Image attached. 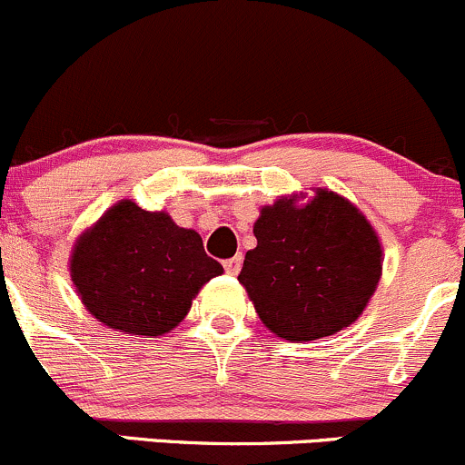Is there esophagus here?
<instances>
[{
	"label": "esophagus",
	"instance_id": "obj_1",
	"mask_svg": "<svg viewBox=\"0 0 465 465\" xmlns=\"http://www.w3.org/2000/svg\"><path fill=\"white\" fill-rule=\"evenodd\" d=\"M241 265H242V256L241 254L232 256V259H227L223 262V267H224V272H227V274H238V272H241Z\"/></svg>",
	"mask_w": 465,
	"mask_h": 465
}]
</instances>
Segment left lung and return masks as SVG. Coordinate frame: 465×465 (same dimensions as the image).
<instances>
[{
  "instance_id": "8db88e82",
  "label": "left lung",
  "mask_w": 465,
  "mask_h": 465,
  "mask_svg": "<svg viewBox=\"0 0 465 465\" xmlns=\"http://www.w3.org/2000/svg\"><path fill=\"white\" fill-rule=\"evenodd\" d=\"M256 247L238 281L274 335L308 341L362 315L376 292L382 250L362 213L332 191L308 204L281 198L261 211Z\"/></svg>"
}]
</instances>
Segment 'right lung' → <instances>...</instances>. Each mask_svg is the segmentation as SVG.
<instances>
[{
  "instance_id": "1",
  "label": "right lung",
  "mask_w": 465,
  "mask_h": 465,
  "mask_svg": "<svg viewBox=\"0 0 465 465\" xmlns=\"http://www.w3.org/2000/svg\"><path fill=\"white\" fill-rule=\"evenodd\" d=\"M223 265L193 229L134 203L112 206L76 242L72 281L87 311L121 332L157 337L175 328Z\"/></svg>"
}]
</instances>
